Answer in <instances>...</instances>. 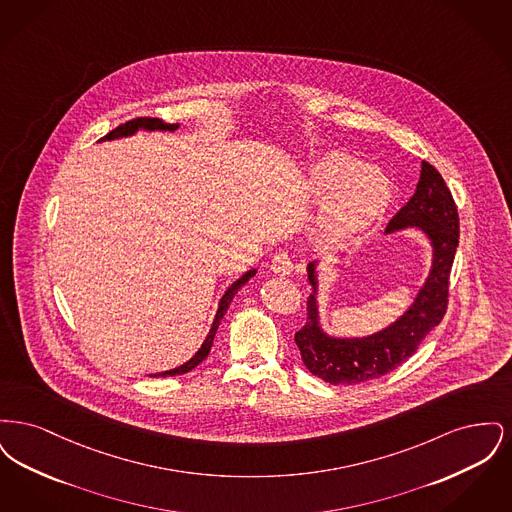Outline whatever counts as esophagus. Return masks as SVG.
Segmentation results:
<instances>
[{
    "instance_id": "esophagus-1",
    "label": "esophagus",
    "mask_w": 512,
    "mask_h": 512,
    "mask_svg": "<svg viewBox=\"0 0 512 512\" xmlns=\"http://www.w3.org/2000/svg\"><path fill=\"white\" fill-rule=\"evenodd\" d=\"M270 268H272V272H274V274H280V276L292 274V255H290L286 249H280L278 253H274V257H272V261H270Z\"/></svg>"
}]
</instances>
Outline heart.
Masks as SVG:
<instances>
[{"label": "heart", "mask_w": 512, "mask_h": 512, "mask_svg": "<svg viewBox=\"0 0 512 512\" xmlns=\"http://www.w3.org/2000/svg\"><path fill=\"white\" fill-rule=\"evenodd\" d=\"M311 186L322 201L334 197L322 217L324 232L334 240L363 232L384 215L393 195L384 174L366 171L363 161L343 153L328 155L318 163Z\"/></svg>", "instance_id": "1"}]
</instances>
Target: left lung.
Returning <instances> with one entry per match:
<instances>
[{"mask_svg": "<svg viewBox=\"0 0 512 512\" xmlns=\"http://www.w3.org/2000/svg\"><path fill=\"white\" fill-rule=\"evenodd\" d=\"M420 226L434 244V267L413 307L388 330L363 340H334L318 328L315 293L307 299V322L295 332L305 366L330 384H359L380 378L414 355L416 347L445 317L449 303V276L459 245V211L443 176L430 163H422L420 182L413 197L395 213L388 232ZM315 290V265H309Z\"/></svg>", "mask_w": 512, "mask_h": 512, "instance_id": "1", "label": "left lung"}]
</instances>
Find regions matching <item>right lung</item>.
<instances>
[{"instance_id": "obj_1", "label": "right lung", "mask_w": 512, "mask_h": 512, "mask_svg": "<svg viewBox=\"0 0 512 512\" xmlns=\"http://www.w3.org/2000/svg\"><path fill=\"white\" fill-rule=\"evenodd\" d=\"M178 124H171V122H163L161 119H147V117H138V119H132V121H126L121 126H117L115 130H111L107 136H103L101 140H111V138H117V136H126V134H132L134 130H138V128H149V130H174ZM255 274V270H249V272H245L244 276L240 278V280H236L226 293L222 295V299H220L219 303V311H217V317H215V322H213V326H211V332H209V336H207V340L203 341V345H201V349L195 353L194 357L186 363V365L178 366V368H172V370H167V372H161V374H157V376H178V374H184V372H190L192 368L199 365L207 355H209V351H211V345H213V340H215V334H217V328H219L220 320L224 317V313H226V309H228V305H230V301H232V297L236 295V292L244 286L245 282L251 278Z\"/></svg>"}]
</instances>
